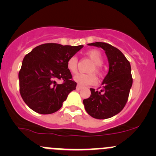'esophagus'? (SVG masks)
<instances>
[{
  "label": "esophagus",
  "instance_id": "obj_1",
  "mask_svg": "<svg viewBox=\"0 0 156 156\" xmlns=\"http://www.w3.org/2000/svg\"><path fill=\"white\" fill-rule=\"evenodd\" d=\"M76 89L77 90H81V89H82V87H81V85H79V84H78V85H77V87H76Z\"/></svg>",
  "mask_w": 156,
  "mask_h": 156
}]
</instances>
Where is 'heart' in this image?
Segmentation results:
<instances>
[{"mask_svg":"<svg viewBox=\"0 0 156 156\" xmlns=\"http://www.w3.org/2000/svg\"><path fill=\"white\" fill-rule=\"evenodd\" d=\"M87 56L94 62V66L90 69L89 72H95L100 74V66L103 63V56L101 53L97 50H90L87 51ZM67 69L72 73H75L78 67V59L75 56H72L67 61ZM73 80L78 84L83 86L93 85L97 83V77L94 74H81L78 73L74 75Z\"/></svg>","mask_w":156,"mask_h":156,"instance_id":"obj_1","label":"heart"}]
</instances>
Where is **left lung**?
I'll use <instances>...</instances> for the list:
<instances>
[{
	"mask_svg": "<svg viewBox=\"0 0 156 156\" xmlns=\"http://www.w3.org/2000/svg\"><path fill=\"white\" fill-rule=\"evenodd\" d=\"M87 44L104 50L108 71L102 82L101 90L90 88V97L83 100V103L91 117L108 119L120 112L126 104L133 83L131 67L125 55L115 47L103 42Z\"/></svg>",
	"mask_w": 156,
	"mask_h": 156,
	"instance_id": "1",
	"label": "left lung"
}]
</instances>
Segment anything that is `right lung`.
I'll use <instances>...</instances> for the list:
<instances>
[{
	"label": "right lung",
	"mask_w": 156,
	"mask_h": 156,
	"mask_svg": "<svg viewBox=\"0 0 156 156\" xmlns=\"http://www.w3.org/2000/svg\"><path fill=\"white\" fill-rule=\"evenodd\" d=\"M59 44H44L36 47L24 57L19 72L20 90L25 103L39 114L56 112L71 91L76 88L67 61L83 48ZM62 79L58 85L55 81Z\"/></svg>",
	"instance_id": "right-lung-1"
}]
</instances>
